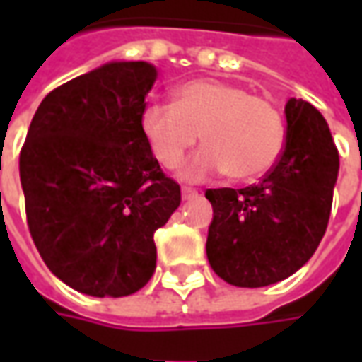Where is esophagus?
I'll return each mask as SVG.
<instances>
[{"label": "esophagus", "instance_id": "1", "mask_svg": "<svg viewBox=\"0 0 362 362\" xmlns=\"http://www.w3.org/2000/svg\"><path fill=\"white\" fill-rule=\"evenodd\" d=\"M182 197L184 199H194V197H197V189L189 188V186H182Z\"/></svg>", "mask_w": 362, "mask_h": 362}]
</instances>
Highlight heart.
<instances>
[{
  "mask_svg": "<svg viewBox=\"0 0 362 362\" xmlns=\"http://www.w3.org/2000/svg\"><path fill=\"white\" fill-rule=\"evenodd\" d=\"M141 134L165 168H176L197 141L205 147L182 168V178L205 180L227 174L254 182L272 170L285 145L277 106L235 83L194 79L173 90V104L143 108Z\"/></svg>",
  "mask_w": 362,
  "mask_h": 362,
  "instance_id": "heart-1",
  "label": "heart"
}]
</instances>
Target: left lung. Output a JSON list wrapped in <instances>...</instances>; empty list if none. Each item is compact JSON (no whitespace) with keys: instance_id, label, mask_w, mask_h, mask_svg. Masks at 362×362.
I'll return each mask as SVG.
<instances>
[{"instance_id":"8db88e82","label":"left lung","mask_w":362,"mask_h":362,"mask_svg":"<svg viewBox=\"0 0 362 362\" xmlns=\"http://www.w3.org/2000/svg\"><path fill=\"white\" fill-rule=\"evenodd\" d=\"M285 116V147L259 184L205 192L207 259L235 287L287 279L312 258L329 221L339 153L327 122L303 98H288Z\"/></svg>"}]
</instances>
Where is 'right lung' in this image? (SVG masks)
Returning <instances> with one entry per match:
<instances>
[{
	"label": "right lung",
	"mask_w": 362,
	"mask_h": 362,
	"mask_svg": "<svg viewBox=\"0 0 362 362\" xmlns=\"http://www.w3.org/2000/svg\"><path fill=\"white\" fill-rule=\"evenodd\" d=\"M147 62H112L44 96L21 149L25 209L58 279L90 296H126L157 266L155 230L182 202L141 134Z\"/></svg>",
	"instance_id": "right-lung-1"
}]
</instances>
